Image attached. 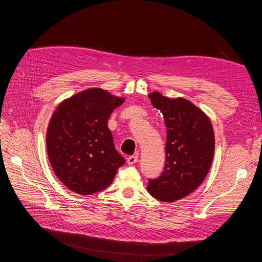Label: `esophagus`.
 <instances>
[{"mask_svg":"<svg viewBox=\"0 0 262 262\" xmlns=\"http://www.w3.org/2000/svg\"><path fill=\"white\" fill-rule=\"evenodd\" d=\"M137 161H138V156H137V155H132V156H129V157L127 158V163H128V164H134V163H136Z\"/></svg>","mask_w":262,"mask_h":262,"instance_id":"esophagus-1","label":"esophagus"}]
</instances>
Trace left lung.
<instances>
[{
    "mask_svg": "<svg viewBox=\"0 0 262 262\" xmlns=\"http://www.w3.org/2000/svg\"><path fill=\"white\" fill-rule=\"evenodd\" d=\"M162 114L167 127L166 164L157 178H149L148 193L161 202H174L193 192L207 176L214 154L211 122L186 99L148 95Z\"/></svg>",
    "mask_w": 262,
    "mask_h": 262,
    "instance_id": "8db88e82",
    "label": "left lung"
}]
</instances>
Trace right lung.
Listing matches in <instances>:
<instances>
[{
  "label": "right lung",
  "mask_w": 262,
  "mask_h": 262,
  "mask_svg": "<svg viewBox=\"0 0 262 262\" xmlns=\"http://www.w3.org/2000/svg\"><path fill=\"white\" fill-rule=\"evenodd\" d=\"M124 102L100 88L63 101L50 121L47 148L52 168L69 189L90 195L113 183L125 163L115 148L108 119Z\"/></svg>",
  "instance_id": "obj_1"
}]
</instances>
